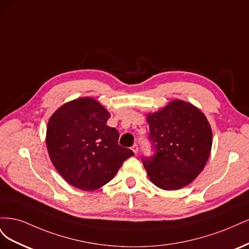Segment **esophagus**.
<instances>
[{"label": "esophagus", "mask_w": 249, "mask_h": 249, "mask_svg": "<svg viewBox=\"0 0 249 249\" xmlns=\"http://www.w3.org/2000/svg\"><path fill=\"white\" fill-rule=\"evenodd\" d=\"M132 150L134 152V154H137L138 153V145L137 144H134L132 146Z\"/></svg>", "instance_id": "1"}]
</instances>
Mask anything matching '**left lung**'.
<instances>
[{
	"label": "left lung",
	"mask_w": 249,
	"mask_h": 249,
	"mask_svg": "<svg viewBox=\"0 0 249 249\" xmlns=\"http://www.w3.org/2000/svg\"><path fill=\"white\" fill-rule=\"evenodd\" d=\"M154 154L142 156L148 178L164 190L180 189L196 178L209 159L212 130L197 108L173 101L148 115Z\"/></svg>",
	"instance_id": "obj_1"
}]
</instances>
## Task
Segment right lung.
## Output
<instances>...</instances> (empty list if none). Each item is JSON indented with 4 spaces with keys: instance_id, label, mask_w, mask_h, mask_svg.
I'll return each mask as SVG.
<instances>
[{
    "instance_id": "right-lung-1",
    "label": "right lung",
    "mask_w": 249,
    "mask_h": 249,
    "mask_svg": "<svg viewBox=\"0 0 249 249\" xmlns=\"http://www.w3.org/2000/svg\"><path fill=\"white\" fill-rule=\"evenodd\" d=\"M109 112L90 97L59 108L49 120L47 146L54 166L71 186L93 191L114 178L134 155L118 144L119 133L107 125Z\"/></svg>"
}]
</instances>
